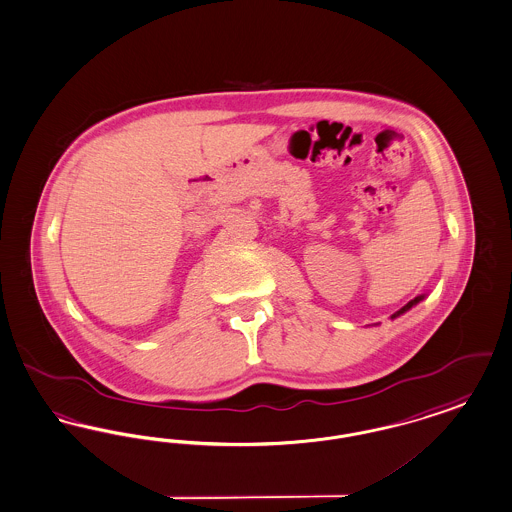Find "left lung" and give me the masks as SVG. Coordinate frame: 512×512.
<instances>
[{"label": "left lung", "mask_w": 512, "mask_h": 512, "mask_svg": "<svg viewBox=\"0 0 512 512\" xmlns=\"http://www.w3.org/2000/svg\"><path fill=\"white\" fill-rule=\"evenodd\" d=\"M421 299H423V295H421V297H415V299H413V301H409L408 305H406V307H402L400 308V310H398V312H394V314H392V318H396V316H400V314H404V312H406V310H409V308L413 307V305H417V303H419V301H421Z\"/></svg>", "instance_id": "8db88e82"}]
</instances>
